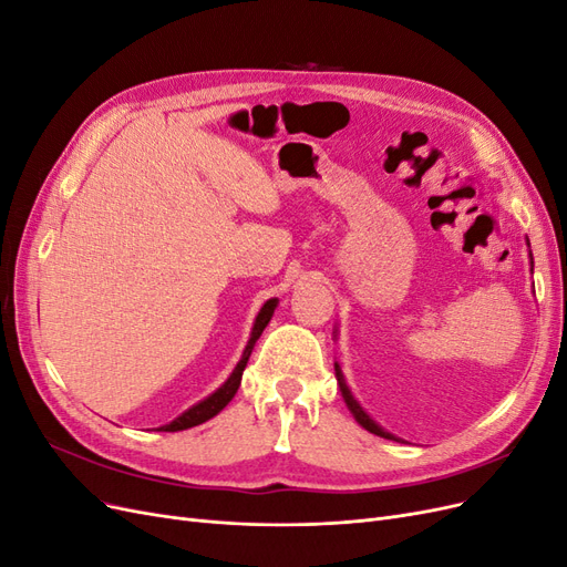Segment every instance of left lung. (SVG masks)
<instances>
[{"label": "left lung", "mask_w": 567, "mask_h": 567, "mask_svg": "<svg viewBox=\"0 0 567 567\" xmlns=\"http://www.w3.org/2000/svg\"><path fill=\"white\" fill-rule=\"evenodd\" d=\"M527 246H529V241H527ZM529 265H532V252H529ZM535 267V265H532ZM336 379H338V385H340V394H342V400H346V404H348V409L352 411L354 414V419L359 421V425L362 427H367L369 433H373V435H379V437H385V440H394V442H400V437H394L392 433H388L383 425H379L375 423L367 411L362 409V404H359L357 400H354V394H352V390L348 388V383H346V375H342V369H340V364L336 362Z\"/></svg>", "instance_id": "8db88e82"}]
</instances>
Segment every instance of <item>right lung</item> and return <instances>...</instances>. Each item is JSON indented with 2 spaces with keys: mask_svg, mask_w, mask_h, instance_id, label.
Listing matches in <instances>:
<instances>
[{
  "mask_svg": "<svg viewBox=\"0 0 567 567\" xmlns=\"http://www.w3.org/2000/svg\"><path fill=\"white\" fill-rule=\"evenodd\" d=\"M277 305H279V300L271 298V300H267V302L260 307V312H257L255 323H252L248 346H246L241 359H238V364L234 367V371L229 373V379H227L225 383H221L213 394H208V398L196 402L194 406H188L186 411H182V414H179L175 421H169V423L161 425L158 431H163V433H177V431H186V427L200 425V423H205L208 419L217 416L219 411L225 409V406L234 400V394H236L238 385H241V375H244V369H246V364H248V357H250V352H252V348H255L257 338L262 336V331L267 329V323L271 321L274 310H277Z\"/></svg>",
  "mask_w": 567,
  "mask_h": 567,
  "instance_id": "obj_1",
  "label": "right lung"
}]
</instances>
